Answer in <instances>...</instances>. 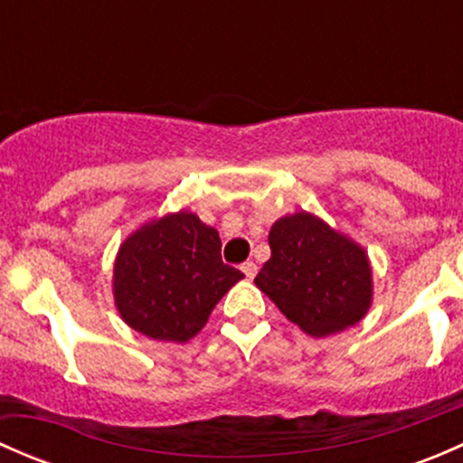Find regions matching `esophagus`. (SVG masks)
<instances>
[{
	"instance_id": "34e87169",
	"label": "esophagus",
	"mask_w": 463,
	"mask_h": 463,
	"mask_svg": "<svg viewBox=\"0 0 463 463\" xmlns=\"http://www.w3.org/2000/svg\"><path fill=\"white\" fill-rule=\"evenodd\" d=\"M241 270H244L246 278L253 279L255 273H258V264H255V261H244V264H241Z\"/></svg>"
}]
</instances>
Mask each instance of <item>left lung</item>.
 I'll list each match as a JSON object with an SVG mask.
<instances>
[{
  "instance_id": "8db88e82",
  "label": "left lung",
  "mask_w": 463,
  "mask_h": 463,
  "mask_svg": "<svg viewBox=\"0 0 463 463\" xmlns=\"http://www.w3.org/2000/svg\"><path fill=\"white\" fill-rule=\"evenodd\" d=\"M269 246L255 284L305 334H338L367 314L372 266L356 241L302 210L273 223Z\"/></svg>"
}]
</instances>
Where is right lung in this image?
Wrapping results in <instances>:
<instances>
[{"instance_id": "add662e5", "label": "right lung", "mask_w": 463, "mask_h": 463, "mask_svg": "<svg viewBox=\"0 0 463 463\" xmlns=\"http://www.w3.org/2000/svg\"><path fill=\"white\" fill-rule=\"evenodd\" d=\"M244 273L222 261V240L194 213L165 214L120 244L114 300L120 318L152 340L188 343Z\"/></svg>"}]
</instances>
